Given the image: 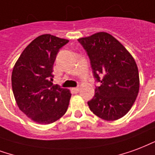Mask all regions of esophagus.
I'll return each mask as SVG.
<instances>
[{"label": "esophagus", "instance_id": "esophagus-1", "mask_svg": "<svg viewBox=\"0 0 155 155\" xmlns=\"http://www.w3.org/2000/svg\"><path fill=\"white\" fill-rule=\"evenodd\" d=\"M71 90H72V91H73V93H74V94H77V93L79 92V90H80V88H79V87L72 88Z\"/></svg>", "mask_w": 155, "mask_h": 155}]
</instances>
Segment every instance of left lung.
I'll return each mask as SVG.
<instances>
[{
  "mask_svg": "<svg viewBox=\"0 0 155 155\" xmlns=\"http://www.w3.org/2000/svg\"><path fill=\"white\" fill-rule=\"evenodd\" d=\"M78 41L89 56L95 81L100 83L88 102L89 109L106 121L121 118L138 95L140 80L134 58L107 33H97Z\"/></svg>",
  "mask_w": 155,
  "mask_h": 155,
  "instance_id": "left-lung-1",
  "label": "left lung"
}]
</instances>
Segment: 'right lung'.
Listing matches in <instances>:
<instances>
[{
  "label": "right lung",
  "mask_w": 155,
  "mask_h": 155,
  "mask_svg": "<svg viewBox=\"0 0 155 155\" xmlns=\"http://www.w3.org/2000/svg\"><path fill=\"white\" fill-rule=\"evenodd\" d=\"M69 40L42 34L28 44L14 66L11 84L19 109L39 124L61 118L68 108L71 94L52 84V69L59 49Z\"/></svg>",
  "instance_id": "add662e5"
}]
</instances>
